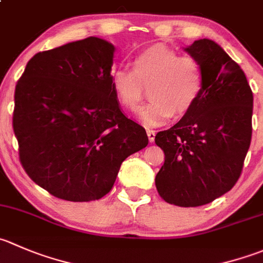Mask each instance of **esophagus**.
<instances>
[{
  "mask_svg": "<svg viewBox=\"0 0 263 263\" xmlns=\"http://www.w3.org/2000/svg\"><path fill=\"white\" fill-rule=\"evenodd\" d=\"M146 134H147V139H149L150 142L154 141L155 139V131L154 129H146Z\"/></svg>",
  "mask_w": 263,
  "mask_h": 263,
  "instance_id": "obj_1",
  "label": "esophagus"
}]
</instances>
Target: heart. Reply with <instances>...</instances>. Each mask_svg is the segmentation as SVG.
<instances>
[{
    "mask_svg": "<svg viewBox=\"0 0 263 263\" xmlns=\"http://www.w3.org/2000/svg\"><path fill=\"white\" fill-rule=\"evenodd\" d=\"M110 86L122 108L135 110L149 86L152 100L139 109V119L146 126H159L173 113H187L203 92V72L191 56H180L165 45H153L137 53L132 70L118 67L111 72Z\"/></svg>",
    "mask_w": 263,
    "mask_h": 263,
    "instance_id": "1",
    "label": "heart"
}]
</instances>
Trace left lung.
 Returning <instances> with one entry per match:
<instances>
[{"label": "left lung", "mask_w": 263, "mask_h": 263, "mask_svg": "<svg viewBox=\"0 0 263 263\" xmlns=\"http://www.w3.org/2000/svg\"><path fill=\"white\" fill-rule=\"evenodd\" d=\"M185 51L199 63L204 86L195 105L155 136L164 152L155 186L170 204L199 207L240 177L252 139L253 93L241 68L216 42L203 38Z\"/></svg>", "instance_id": "obj_1"}]
</instances>
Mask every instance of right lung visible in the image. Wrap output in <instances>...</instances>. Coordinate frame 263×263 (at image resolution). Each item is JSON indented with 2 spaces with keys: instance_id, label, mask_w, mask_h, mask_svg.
I'll use <instances>...</instances> for the list:
<instances>
[{
  "instance_id": "add662e5",
  "label": "right lung",
  "mask_w": 263,
  "mask_h": 263,
  "mask_svg": "<svg viewBox=\"0 0 263 263\" xmlns=\"http://www.w3.org/2000/svg\"><path fill=\"white\" fill-rule=\"evenodd\" d=\"M114 46L98 37L38 52L15 87L12 127L27 175L69 202L103 198L149 142L110 86Z\"/></svg>"
}]
</instances>
